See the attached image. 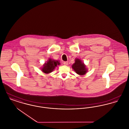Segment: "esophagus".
<instances>
[{
	"mask_svg": "<svg viewBox=\"0 0 129 129\" xmlns=\"http://www.w3.org/2000/svg\"><path fill=\"white\" fill-rule=\"evenodd\" d=\"M63 64H64V65H68V62L64 61L63 62Z\"/></svg>",
	"mask_w": 129,
	"mask_h": 129,
	"instance_id": "obj_1",
	"label": "esophagus"
}]
</instances>
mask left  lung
<instances>
[{
	"label": "left lung",
	"instance_id": "1",
	"mask_svg": "<svg viewBox=\"0 0 129 129\" xmlns=\"http://www.w3.org/2000/svg\"><path fill=\"white\" fill-rule=\"evenodd\" d=\"M72 67L76 74L80 75H84L87 72L86 65L79 58L75 59V62L72 65Z\"/></svg>",
	"mask_w": 129,
	"mask_h": 129
}]
</instances>
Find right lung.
<instances>
[{"label":"right lung","mask_w":129,"mask_h":129,"mask_svg":"<svg viewBox=\"0 0 129 129\" xmlns=\"http://www.w3.org/2000/svg\"><path fill=\"white\" fill-rule=\"evenodd\" d=\"M59 62V60H56L49 58L47 61L43 64V67L41 68V70L44 74H50L54 70L57 65H60Z\"/></svg>","instance_id":"add662e5"}]
</instances>
